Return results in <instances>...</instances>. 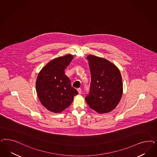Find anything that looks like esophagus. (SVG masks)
I'll use <instances>...</instances> for the list:
<instances>
[{
    "label": "esophagus",
    "mask_w": 157,
    "mask_h": 157,
    "mask_svg": "<svg viewBox=\"0 0 157 157\" xmlns=\"http://www.w3.org/2000/svg\"><path fill=\"white\" fill-rule=\"evenodd\" d=\"M77 91H78V92L79 94H81V92H82L81 88H78V89H77Z\"/></svg>",
    "instance_id": "1"
}]
</instances>
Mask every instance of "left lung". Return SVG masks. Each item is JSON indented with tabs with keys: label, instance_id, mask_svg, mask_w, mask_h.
<instances>
[{
	"label": "left lung",
	"instance_id": "1",
	"mask_svg": "<svg viewBox=\"0 0 157 157\" xmlns=\"http://www.w3.org/2000/svg\"><path fill=\"white\" fill-rule=\"evenodd\" d=\"M91 75L89 94L85 99L90 107L99 114L114 110L123 93L121 75L114 64L94 55L87 56Z\"/></svg>",
	"mask_w": 157,
	"mask_h": 157
}]
</instances>
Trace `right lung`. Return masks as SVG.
Wrapping results in <instances>:
<instances>
[{
  "label": "right lung",
  "mask_w": 157,
  "mask_h": 157,
  "mask_svg": "<svg viewBox=\"0 0 157 157\" xmlns=\"http://www.w3.org/2000/svg\"><path fill=\"white\" fill-rule=\"evenodd\" d=\"M74 56L67 54L50 61L40 71L36 81V92L42 105L48 111L60 113L73 101L78 91L71 86L65 69Z\"/></svg>",
  "instance_id": "right-lung-1"
}]
</instances>
